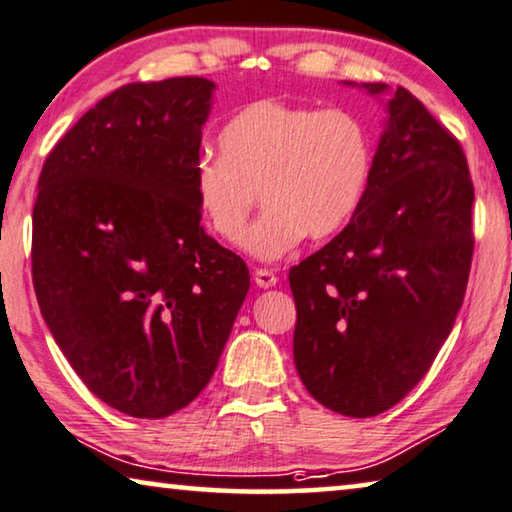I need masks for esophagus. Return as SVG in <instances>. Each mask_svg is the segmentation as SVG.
<instances>
[{
	"instance_id": "1",
	"label": "esophagus",
	"mask_w": 512,
	"mask_h": 512,
	"mask_svg": "<svg viewBox=\"0 0 512 512\" xmlns=\"http://www.w3.org/2000/svg\"><path fill=\"white\" fill-rule=\"evenodd\" d=\"M253 278H255V285H257V287H262V289L276 287V282H278L276 273L269 271V269H257Z\"/></svg>"
}]
</instances>
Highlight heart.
Listing matches in <instances>:
<instances>
[{"label": "heart", "mask_w": 512, "mask_h": 512, "mask_svg": "<svg viewBox=\"0 0 512 512\" xmlns=\"http://www.w3.org/2000/svg\"><path fill=\"white\" fill-rule=\"evenodd\" d=\"M220 158L197 160L190 188L207 230L241 243L256 193L263 218L243 248L259 262H278L303 236L338 234L361 207L372 170L365 126L345 110H315L259 101L227 121Z\"/></svg>", "instance_id": "b5f03b06"}]
</instances>
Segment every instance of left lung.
Instances as JSON below:
<instances>
[{
  "mask_svg": "<svg viewBox=\"0 0 512 512\" xmlns=\"http://www.w3.org/2000/svg\"><path fill=\"white\" fill-rule=\"evenodd\" d=\"M361 89L386 108L365 197L345 230L289 271L296 370L312 398L352 418L384 414L425 377L474 255L460 142L404 87Z\"/></svg>",
  "mask_w": 512,
  "mask_h": 512,
  "instance_id": "obj_1",
  "label": "left lung"
}]
</instances>
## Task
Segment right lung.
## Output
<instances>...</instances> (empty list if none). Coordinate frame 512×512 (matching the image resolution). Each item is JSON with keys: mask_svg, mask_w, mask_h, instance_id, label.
I'll return each mask as SVG.
<instances>
[{"mask_svg": "<svg viewBox=\"0 0 512 512\" xmlns=\"http://www.w3.org/2000/svg\"><path fill=\"white\" fill-rule=\"evenodd\" d=\"M213 91L207 78L119 87L38 179V308L89 391L135 418H165L204 391L250 289L190 188Z\"/></svg>", "mask_w": 512, "mask_h": 512, "instance_id": "obj_1", "label": "right lung"}]
</instances>
